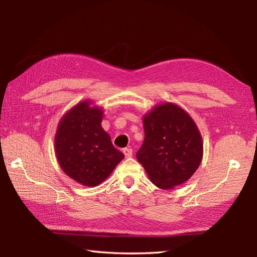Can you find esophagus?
Returning a JSON list of instances; mask_svg holds the SVG:
<instances>
[{
  "mask_svg": "<svg viewBox=\"0 0 257 257\" xmlns=\"http://www.w3.org/2000/svg\"><path fill=\"white\" fill-rule=\"evenodd\" d=\"M123 154H124V157H125V158L133 157V149L124 148V149H123Z\"/></svg>",
  "mask_w": 257,
  "mask_h": 257,
  "instance_id": "obj_1",
  "label": "esophagus"
}]
</instances>
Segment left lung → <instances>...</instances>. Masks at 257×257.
<instances>
[{"instance_id": "obj_1", "label": "left lung", "mask_w": 257, "mask_h": 257, "mask_svg": "<svg viewBox=\"0 0 257 257\" xmlns=\"http://www.w3.org/2000/svg\"><path fill=\"white\" fill-rule=\"evenodd\" d=\"M144 129L137 160L152 183L169 190L188 181L203 157L201 134L190 114L174 103H161L145 114Z\"/></svg>"}]
</instances>
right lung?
Masks as SVG:
<instances>
[{
    "label": "right lung",
    "mask_w": 257,
    "mask_h": 257,
    "mask_svg": "<svg viewBox=\"0 0 257 257\" xmlns=\"http://www.w3.org/2000/svg\"><path fill=\"white\" fill-rule=\"evenodd\" d=\"M102 113L91 101H81L64 114L56 130L59 166L69 178L86 187L100 184L124 158L102 129Z\"/></svg>",
    "instance_id": "obj_1"
}]
</instances>
